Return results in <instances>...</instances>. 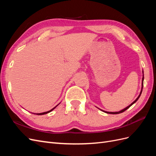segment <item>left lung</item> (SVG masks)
Returning <instances> with one entry per match:
<instances>
[{"label":"left lung","instance_id":"1","mask_svg":"<svg viewBox=\"0 0 156 156\" xmlns=\"http://www.w3.org/2000/svg\"><path fill=\"white\" fill-rule=\"evenodd\" d=\"M143 79H142V88H141V90H140V94L139 95V96L137 97V98L136 99V100L133 102V103H131V104L129 105H128L127 107H126V108H123V109L122 110H121V111H118V112H107V111H103V110H101V109H100V108H99V109H100L101 111H102L103 112H105V113H107V114H112V115H116V114H120V113H122V112H124L125 111H126L127 108H129L133 104H134V103L137 101L138 100H139V97L140 96V95H141V93H142V91H143V81H144V72H143Z\"/></svg>","mask_w":156,"mask_h":156}]
</instances>
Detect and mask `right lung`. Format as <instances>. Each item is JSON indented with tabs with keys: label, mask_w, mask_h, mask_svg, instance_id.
<instances>
[{
	"label": "right lung",
	"mask_w": 156,
	"mask_h": 156,
	"mask_svg": "<svg viewBox=\"0 0 156 156\" xmlns=\"http://www.w3.org/2000/svg\"><path fill=\"white\" fill-rule=\"evenodd\" d=\"M59 104H58L57 105H56V107H55L54 108H52V109H51L50 111H47V112H41V113H32V114H34V115H45V114H48V113H49V112H51L52 111H53V109H55V108L57 107L58 105Z\"/></svg>",
	"instance_id": "add662e5"
}]
</instances>
